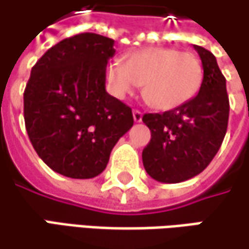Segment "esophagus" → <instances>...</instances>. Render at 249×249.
<instances>
[{"label": "esophagus", "mask_w": 249, "mask_h": 249, "mask_svg": "<svg viewBox=\"0 0 249 249\" xmlns=\"http://www.w3.org/2000/svg\"><path fill=\"white\" fill-rule=\"evenodd\" d=\"M132 117H134V121H135V123H141V121H142V112H141L140 109H134Z\"/></svg>", "instance_id": "obj_1"}]
</instances>
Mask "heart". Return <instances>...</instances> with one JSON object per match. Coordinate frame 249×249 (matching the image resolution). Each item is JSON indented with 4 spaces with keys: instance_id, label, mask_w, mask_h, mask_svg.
Wrapping results in <instances>:
<instances>
[{
    "instance_id": "1",
    "label": "heart",
    "mask_w": 249,
    "mask_h": 249,
    "mask_svg": "<svg viewBox=\"0 0 249 249\" xmlns=\"http://www.w3.org/2000/svg\"><path fill=\"white\" fill-rule=\"evenodd\" d=\"M111 91L118 98L131 95L138 85L148 105L172 109L190 101L202 82L201 61L191 53L172 48H147L125 58L124 65L112 62L107 68Z\"/></svg>"
}]
</instances>
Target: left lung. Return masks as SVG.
Returning <instances> with one entry per match:
<instances>
[{"instance_id": "1", "label": "left lung", "mask_w": 249, "mask_h": 249, "mask_svg": "<svg viewBox=\"0 0 249 249\" xmlns=\"http://www.w3.org/2000/svg\"><path fill=\"white\" fill-rule=\"evenodd\" d=\"M204 77L199 92L162 114H145L142 121L151 141L142 151V164L151 178L165 184L187 181L201 174L221 147L230 115L225 78L208 50L194 45Z\"/></svg>"}]
</instances>
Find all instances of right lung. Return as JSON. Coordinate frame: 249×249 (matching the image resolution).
Listing matches in <instances>:
<instances>
[{"instance_id": "right-lung-1", "label": "right lung", "mask_w": 249, "mask_h": 249, "mask_svg": "<svg viewBox=\"0 0 249 249\" xmlns=\"http://www.w3.org/2000/svg\"><path fill=\"white\" fill-rule=\"evenodd\" d=\"M114 39L65 38L36 61L24 92V120L38 157L58 174L88 179L105 170L132 111L105 89Z\"/></svg>"}]
</instances>
